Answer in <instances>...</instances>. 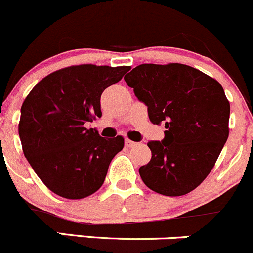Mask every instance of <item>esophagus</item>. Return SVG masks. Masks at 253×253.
Listing matches in <instances>:
<instances>
[{"label":"esophagus","instance_id":"obj_1","mask_svg":"<svg viewBox=\"0 0 253 253\" xmlns=\"http://www.w3.org/2000/svg\"><path fill=\"white\" fill-rule=\"evenodd\" d=\"M137 144L135 141H131V140H129V139H126V147H134V146H136Z\"/></svg>","mask_w":253,"mask_h":253}]
</instances>
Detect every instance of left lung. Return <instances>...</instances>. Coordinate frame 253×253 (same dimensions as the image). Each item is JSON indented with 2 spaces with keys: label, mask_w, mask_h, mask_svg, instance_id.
I'll use <instances>...</instances> for the list:
<instances>
[{
  "label": "left lung",
  "mask_w": 253,
  "mask_h": 253,
  "mask_svg": "<svg viewBox=\"0 0 253 253\" xmlns=\"http://www.w3.org/2000/svg\"><path fill=\"white\" fill-rule=\"evenodd\" d=\"M124 80L147 106L165 139L147 144L152 157L140 167L142 181L166 196L196 189L210 174L229 136L230 105L222 85L186 64H140Z\"/></svg>",
  "instance_id": "left-lung-1"
}]
</instances>
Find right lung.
<instances>
[{
  "label": "right lung",
  "instance_id": "obj_1",
  "mask_svg": "<svg viewBox=\"0 0 253 253\" xmlns=\"http://www.w3.org/2000/svg\"><path fill=\"white\" fill-rule=\"evenodd\" d=\"M130 67L72 66L34 86L20 108L18 131L24 156L43 184L70 200L102 186L111 161L123 150L122 136L106 139L88 122L101 118V95Z\"/></svg>",
  "mask_w": 253,
  "mask_h": 253
}]
</instances>
